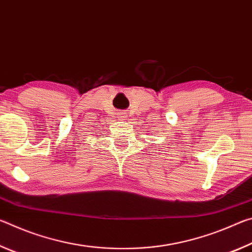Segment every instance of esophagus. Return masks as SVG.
Here are the masks:
<instances>
[{"instance_id":"esophagus-1","label":"esophagus","mask_w":252,"mask_h":252,"mask_svg":"<svg viewBox=\"0 0 252 252\" xmlns=\"http://www.w3.org/2000/svg\"><path fill=\"white\" fill-rule=\"evenodd\" d=\"M125 117H126V116H123V114H122V116H121V118H125Z\"/></svg>"}]
</instances>
